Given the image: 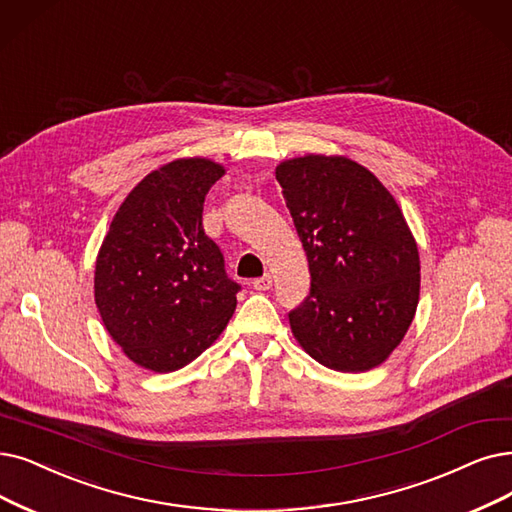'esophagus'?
<instances>
[{
	"label": "esophagus",
	"mask_w": 512,
	"mask_h": 512,
	"mask_svg": "<svg viewBox=\"0 0 512 512\" xmlns=\"http://www.w3.org/2000/svg\"><path fill=\"white\" fill-rule=\"evenodd\" d=\"M252 285H254V290H258V292L271 290V288H273V277H271V275H262V277L254 279Z\"/></svg>",
	"instance_id": "1"
}]
</instances>
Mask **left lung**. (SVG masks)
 <instances>
[{"label":"left lung","mask_w":512,"mask_h":512,"mask_svg":"<svg viewBox=\"0 0 512 512\" xmlns=\"http://www.w3.org/2000/svg\"><path fill=\"white\" fill-rule=\"evenodd\" d=\"M275 178L309 260L311 290L290 317L321 365L359 374L388 359L420 298V256L395 197L344 155L285 159Z\"/></svg>","instance_id":"1"}]
</instances>
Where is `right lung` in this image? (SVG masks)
Instances as JSON below:
<instances>
[{
  "mask_svg": "<svg viewBox=\"0 0 512 512\" xmlns=\"http://www.w3.org/2000/svg\"><path fill=\"white\" fill-rule=\"evenodd\" d=\"M227 172L180 157L142 178L115 212L94 271V300L113 342L155 374L185 367L216 342L239 285L203 233V201Z\"/></svg>",
  "mask_w": 512,
  "mask_h": 512,
  "instance_id": "obj_1",
  "label": "right lung"
}]
</instances>
